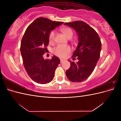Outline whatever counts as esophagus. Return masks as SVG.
Returning a JSON list of instances; mask_svg holds the SVG:
<instances>
[{"mask_svg":"<svg viewBox=\"0 0 121 121\" xmlns=\"http://www.w3.org/2000/svg\"><path fill=\"white\" fill-rule=\"evenodd\" d=\"M60 61V63H63V62H64V61L65 60H62V59H61Z\"/></svg>","mask_w":121,"mask_h":121,"instance_id":"obj_1","label":"esophagus"}]
</instances>
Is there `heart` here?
<instances>
[{
	"label": "heart",
	"instance_id": "1",
	"mask_svg": "<svg viewBox=\"0 0 121 121\" xmlns=\"http://www.w3.org/2000/svg\"><path fill=\"white\" fill-rule=\"evenodd\" d=\"M61 32L68 38H72L74 35V32L73 30L69 27L64 28L61 29ZM56 32L54 31H51L49 35V42L50 44H53L55 40ZM71 52V48L69 45H58L53 49V53L56 56L60 57H65Z\"/></svg>",
	"mask_w": 121,
	"mask_h": 121
}]
</instances>
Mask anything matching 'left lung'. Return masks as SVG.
I'll return each instance as SVG.
<instances>
[{
    "label": "left lung",
    "instance_id": "8db88e82",
    "mask_svg": "<svg viewBox=\"0 0 121 121\" xmlns=\"http://www.w3.org/2000/svg\"><path fill=\"white\" fill-rule=\"evenodd\" d=\"M64 24L74 29L79 38L78 45L72 56L79 61L77 63L69 61L71 66L65 74L71 81L82 82L92 74L100 57V39L95 30L84 22L77 21Z\"/></svg>",
    "mask_w": 121,
    "mask_h": 121
}]
</instances>
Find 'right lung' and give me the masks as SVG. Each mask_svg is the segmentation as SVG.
<instances>
[{"instance_id":"right-lung-1","label":"right lung","mask_w":121,"mask_h":121,"mask_svg":"<svg viewBox=\"0 0 121 121\" xmlns=\"http://www.w3.org/2000/svg\"><path fill=\"white\" fill-rule=\"evenodd\" d=\"M63 23L39 17L25 32L20 48L24 66L29 76L36 83L47 84L53 79L55 70L60 63V58L53 56L52 59L44 60L43 55L49 44L50 31Z\"/></svg>"}]
</instances>
